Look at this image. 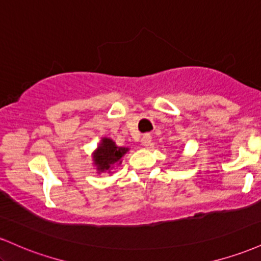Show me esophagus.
Segmentation results:
<instances>
[{
  "label": "esophagus",
  "instance_id": "esophagus-1",
  "mask_svg": "<svg viewBox=\"0 0 261 261\" xmlns=\"http://www.w3.org/2000/svg\"><path fill=\"white\" fill-rule=\"evenodd\" d=\"M152 142V136L149 134H145L142 136V139H141V143H142V146H145V147H148L149 145H151Z\"/></svg>",
  "mask_w": 261,
  "mask_h": 261
}]
</instances>
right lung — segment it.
Instances as JSON below:
<instances>
[{
	"label": "right lung",
	"instance_id": "right-lung-1",
	"mask_svg": "<svg viewBox=\"0 0 261 261\" xmlns=\"http://www.w3.org/2000/svg\"><path fill=\"white\" fill-rule=\"evenodd\" d=\"M127 151V147H119L112 139L103 137L98 148L93 153V162L97 167L98 173H112L110 170L113 169V167L121 163V158Z\"/></svg>",
	"mask_w": 261,
	"mask_h": 261
}]
</instances>
